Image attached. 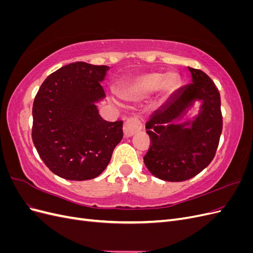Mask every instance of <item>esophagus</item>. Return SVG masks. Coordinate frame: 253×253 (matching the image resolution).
<instances>
[{
  "label": "esophagus",
  "mask_w": 253,
  "mask_h": 253,
  "mask_svg": "<svg viewBox=\"0 0 253 253\" xmlns=\"http://www.w3.org/2000/svg\"><path fill=\"white\" fill-rule=\"evenodd\" d=\"M141 127H142V125H141V122L138 118L129 117L125 121V125H124L125 136L126 137H131L135 133L140 131Z\"/></svg>",
  "instance_id": "34e87169"
}]
</instances>
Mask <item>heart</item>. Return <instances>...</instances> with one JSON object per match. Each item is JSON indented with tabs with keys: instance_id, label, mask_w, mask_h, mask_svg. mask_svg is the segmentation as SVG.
Here are the masks:
<instances>
[{
	"instance_id": "obj_1",
	"label": "heart",
	"mask_w": 253,
	"mask_h": 253,
	"mask_svg": "<svg viewBox=\"0 0 253 253\" xmlns=\"http://www.w3.org/2000/svg\"><path fill=\"white\" fill-rule=\"evenodd\" d=\"M178 79L174 74H168L163 78L160 73H151L142 76L132 85L121 90V96L125 99H133L140 95H147L160 89L165 95H169L177 87Z\"/></svg>"
}]
</instances>
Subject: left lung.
I'll use <instances>...</instances> for the list:
<instances>
[{"label":"left lung","instance_id":"left-lung-1","mask_svg":"<svg viewBox=\"0 0 253 253\" xmlns=\"http://www.w3.org/2000/svg\"><path fill=\"white\" fill-rule=\"evenodd\" d=\"M192 83L175 100L153 114L145 125L150 147L143 162L156 177L183 181L194 177L212 162L223 131L220 95L215 84L201 70L189 67ZM194 100L203 101L192 129L176 125Z\"/></svg>","mask_w":253,"mask_h":253}]
</instances>
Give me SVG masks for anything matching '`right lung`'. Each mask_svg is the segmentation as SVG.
I'll use <instances>...</instances> for the list:
<instances>
[{
  "instance_id": "obj_1",
  "label": "right lung",
  "mask_w": 253,
  "mask_h": 253,
  "mask_svg": "<svg viewBox=\"0 0 253 253\" xmlns=\"http://www.w3.org/2000/svg\"><path fill=\"white\" fill-rule=\"evenodd\" d=\"M109 68L67 64L50 74L35 97L33 141L43 163L60 177H97L122 139V120H103L95 105L105 96L101 81Z\"/></svg>"
}]
</instances>
